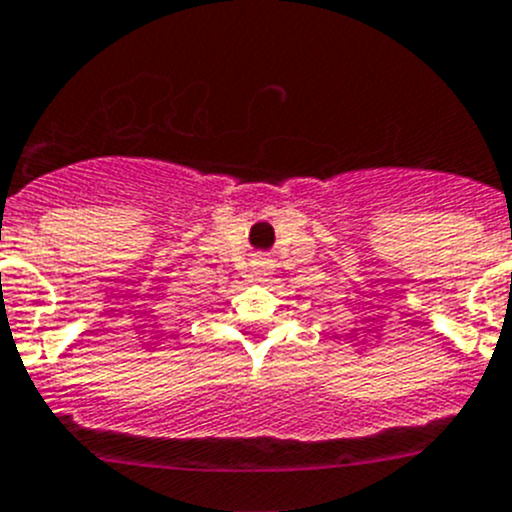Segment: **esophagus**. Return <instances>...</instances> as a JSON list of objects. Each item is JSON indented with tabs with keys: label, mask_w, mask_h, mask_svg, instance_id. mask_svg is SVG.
<instances>
[{
	"label": "esophagus",
	"mask_w": 512,
	"mask_h": 512,
	"mask_svg": "<svg viewBox=\"0 0 512 512\" xmlns=\"http://www.w3.org/2000/svg\"><path fill=\"white\" fill-rule=\"evenodd\" d=\"M250 272L255 275V280H267L275 272V265L267 257H257V260L250 262Z\"/></svg>",
	"instance_id": "1"
}]
</instances>
